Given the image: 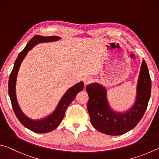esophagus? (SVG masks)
<instances>
[{"instance_id":"obj_1","label":"esophagus","mask_w":159,"mask_h":159,"mask_svg":"<svg viewBox=\"0 0 159 159\" xmlns=\"http://www.w3.org/2000/svg\"><path fill=\"white\" fill-rule=\"evenodd\" d=\"M93 81V79L91 77L89 76H87L85 77L84 79V83L85 85H87L88 84H90V83Z\"/></svg>"}]
</instances>
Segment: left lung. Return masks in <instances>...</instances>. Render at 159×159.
I'll list each match as a JSON object with an SVG mask.
<instances>
[{
    "label": "left lung",
    "mask_w": 159,
    "mask_h": 159,
    "mask_svg": "<svg viewBox=\"0 0 159 159\" xmlns=\"http://www.w3.org/2000/svg\"><path fill=\"white\" fill-rule=\"evenodd\" d=\"M152 81L146 62L142 60L137 85L136 99L131 108L117 112L110 107L105 87L98 83L88 85V111L96 130L109 135H120L134 128L142 119L149 102Z\"/></svg>",
    "instance_id": "1"
}]
</instances>
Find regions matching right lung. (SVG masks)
<instances>
[{
    "instance_id": "right-lung-1",
    "label": "right lung",
    "mask_w": 159,
    "mask_h": 159,
    "mask_svg": "<svg viewBox=\"0 0 159 159\" xmlns=\"http://www.w3.org/2000/svg\"><path fill=\"white\" fill-rule=\"evenodd\" d=\"M60 39V37L56 36H40V35L34 36L29 41L26 47L24 48V50L19 54L17 60H15L12 71L10 75L8 82V93L10 100H11L12 109L14 110L16 116L25 127L36 133H49V132H51L55 130V128H57L63 119L67 107L74 100L77 93L82 91L83 88H84V83L82 81L78 83L77 84L70 88L63 95L62 98H61L55 111L48 116L40 120H33L29 118L24 114L21 110L20 106H19L17 97H16V81H17L19 69H20L24 59L27 55V52L31 50L35 45L40 43L56 41Z\"/></svg>"
}]
</instances>
